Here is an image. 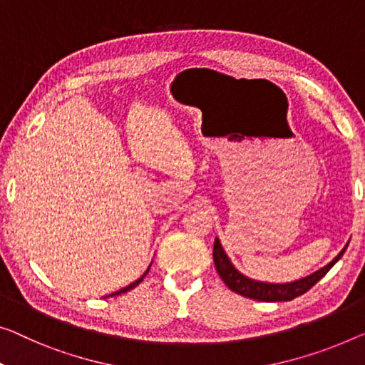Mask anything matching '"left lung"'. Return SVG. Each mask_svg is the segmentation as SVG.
I'll return each mask as SVG.
<instances>
[{
    "label": "left lung",
    "instance_id": "left-lung-1",
    "mask_svg": "<svg viewBox=\"0 0 365 365\" xmlns=\"http://www.w3.org/2000/svg\"><path fill=\"white\" fill-rule=\"evenodd\" d=\"M346 247L331 260L328 265H324L323 269L313 272L312 275L304 277V279L290 282V284H267V282H257L252 279H247L246 275H242L235 265L231 264L230 257H227L225 249H222L220 239H215V247H213V259L215 265L220 277L225 282L226 287H230L232 292L239 293V295L252 298L257 302H290L293 298L307 293L309 288L314 284H318L323 277L328 274L329 269L338 262L342 257V254L346 252Z\"/></svg>",
    "mask_w": 365,
    "mask_h": 365
}]
</instances>
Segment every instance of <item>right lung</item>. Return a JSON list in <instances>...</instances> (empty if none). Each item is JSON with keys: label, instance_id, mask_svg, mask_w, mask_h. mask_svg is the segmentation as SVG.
Here are the masks:
<instances>
[{"label": "right lung", "instance_id": "add662e5", "mask_svg": "<svg viewBox=\"0 0 365 365\" xmlns=\"http://www.w3.org/2000/svg\"><path fill=\"white\" fill-rule=\"evenodd\" d=\"M149 269H150V265H149ZM149 269L144 272V275H143V277H140V279H138V280H135V282H133V284H130V285H128V287H124V288H121V290H118V292H114V293H111V295H110V297H116V295H121V293H126V292H129V290H130V288L138 287V285L140 284V282H143V280H144V277H145V274H148V272H149Z\"/></svg>", "mask_w": 365, "mask_h": 365}]
</instances>
